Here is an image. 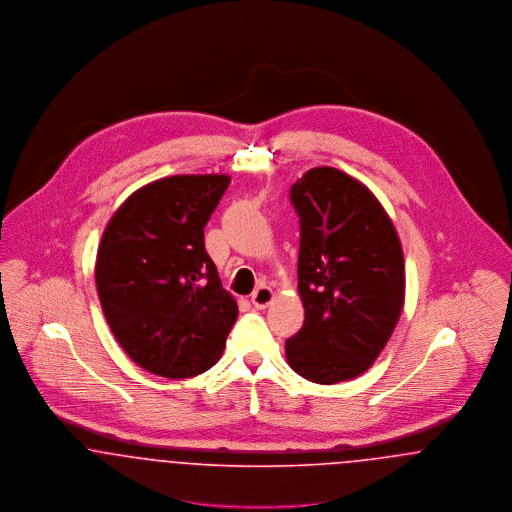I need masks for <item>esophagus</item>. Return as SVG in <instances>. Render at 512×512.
Listing matches in <instances>:
<instances>
[{
  "instance_id": "obj_1",
  "label": "esophagus",
  "mask_w": 512,
  "mask_h": 512,
  "mask_svg": "<svg viewBox=\"0 0 512 512\" xmlns=\"http://www.w3.org/2000/svg\"><path fill=\"white\" fill-rule=\"evenodd\" d=\"M274 299V292L268 288V286H261L257 288L253 295H251V303L257 307V309H267L268 305L272 303Z\"/></svg>"
}]
</instances>
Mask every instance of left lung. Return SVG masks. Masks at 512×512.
I'll use <instances>...</instances> for the list:
<instances>
[{
  "label": "left lung",
  "mask_w": 512,
  "mask_h": 512,
  "mask_svg": "<svg viewBox=\"0 0 512 512\" xmlns=\"http://www.w3.org/2000/svg\"><path fill=\"white\" fill-rule=\"evenodd\" d=\"M290 199L305 322L286 340V359L299 376L330 386L361 376L390 340L405 303L403 249L376 195L345 172L315 167Z\"/></svg>",
  "instance_id": "left-lung-1"
}]
</instances>
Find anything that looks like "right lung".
<instances>
[{"label":"right lung","mask_w":512,"mask_h":512,"mask_svg":"<svg viewBox=\"0 0 512 512\" xmlns=\"http://www.w3.org/2000/svg\"><path fill=\"white\" fill-rule=\"evenodd\" d=\"M230 184L226 174H178L146 184L107 222L96 259L105 320L124 353L165 378L215 365L236 318L203 228Z\"/></svg>","instance_id":"obj_1"}]
</instances>
